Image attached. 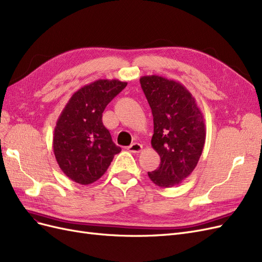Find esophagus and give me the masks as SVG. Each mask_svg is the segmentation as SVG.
I'll list each match as a JSON object with an SVG mask.
<instances>
[{"label": "esophagus", "mask_w": 262, "mask_h": 262, "mask_svg": "<svg viewBox=\"0 0 262 262\" xmlns=\"http://www.w3.org/2000/svg\"><path fill=\"white\" fill-rule=\"evenodd\" d=\"M142 148H143V146H142V144H140V143H133L128 147L129 152H131V153H139V152H141Z\"/></svg>", "instance_id": "1"}]
</instances>
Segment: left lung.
I'll use <instances>...</instances> for the list:
<instances>
[{"label": "left lung", "mask_w": 262, "mask_h": 262, "mask_svg": "<svg viewBox=\"0 0 262 262\" xmlns=\"http://www.w3.org/2000/svg\"><path fill=\"white\" fill-rule=\"evenodd\" d=\"M140 83L153 114L150 144L161 157L148 177L158 187L170 188L185 180L199 162L205 142L203 116L191 93L179 82L147 75Z\"/></svg>", "instance_id": "8db88e82"}]
</instances>
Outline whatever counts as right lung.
I'll use <instances>...</instances> for the list:
<instances>
[{"label": "right lung", "instance_id": "obj_1", "mask_svg": "<svg viewBox=\"0 0 262 262\" xmlns=\"http://www.w3.org/2000/svg\"><path fill=\"white\" fill-rule=\"evenodd\" d=\"M118 80H98L70 98L57 121L53 152L59 167L80 185H91L108 169L121 147L102 123L106 106L126 86Z\"/></svg>", "mask_w": 262, "mask_h": 262}]
</instances>
